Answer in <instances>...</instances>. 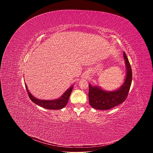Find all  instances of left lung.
<instances>
[{"label":"left lung","mask_w":153,"mask_h":153,"mask_svg":"<svg viewBox=\"0 0 153 153\" xmlns=\"http://www.w3.org/2000/svg\"><path fill=\"white\" fill-rule=\"evenodd\" d=\"M123 57L126 66V76L124 82L119 88L114 91H105L97 85L89 84V103L96 110H110L123 103L128 96L132 82V70L125 52Z\"/></svg>","instance_id":"left-lung-1"}]
</instances>
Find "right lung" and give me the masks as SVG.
Here are the masks:
<instances>
[{"mask_svg":"<svg viewBox=\"0 0 153 153\" xmlns=\"http://www.w3.org/2000/svg\"><path fill=\"white\" fill-rule=\"evenodd\" d=\"M25 85L29 97L30 98L31 101L36 105L44 108L48 109V110H60V109H62L63 108H64L68 103L69 97L73 88V85H72L58 99L53 100H42L38 99L36 97H34L32 94L30 93V92L29 91L26 83H25Z\"/></svg>","mask_w":153,"mask_h":153,"instance_id":"right-lung-1","label":"right lung"}]
</instances>
